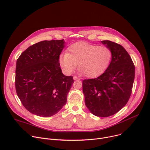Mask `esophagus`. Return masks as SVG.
I'll return each instance as SVG.
<instances>
[{
	"label": "esophagus",
	"instance_id": "esophagus-1",
	"mask_svg": "<svg viewBox=\"0 0 150 150\" xmlns=\"http://www.w3.org/2000/svg\"><path fill=\"white\" fill-rule=\"evenodd\" d=\"M73 78H74V80H80V79H81L80 78H78V77H77V76H74L73 77Z\"/></svg>",
	"mask_w": 150,
	"mask_h": 150
}]
</instances>
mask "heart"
Here are the masks:
<instances>
[{
  "label": "heart",
  "mask_w": 150,
  "mask_h": 150,
  "mask_svg": "<svg viewBox=\"0 0 150 150\" xmlns=\"http://www.w3.org/2000/svg\"><path fill=\"white\" fill-rule=\"evenodd\" d=\"M112 56V51L108 47L78 42L70 46L67 53L60 54L59 63L67 74H72L78 64L80 73L93 78L106 71Z\"/></svg>",
  "instance_id": "obj_1"
}]
</instances>
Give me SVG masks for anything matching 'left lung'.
I'll use <instances>...</instances> for the list:
<instances>
[{
  "label": "left lung",
  "instance_id": "left-lung-1",
  "mask_svg": "<svg viewBox=\"0 0 150 150\" xmlns=\"http://www.w3.org/2000/svg\"><path fill=\"white\" fill-rule=\"evenodd\" d=\"M101 42L111 49V62L99 77L84 79L83 91L88 110L96 116L107 117L127 103L134 78V66L123 47L108 40Z\"/></svg>",
  "mask_w": 150,
  "mask_h": 150
}]
</instances>
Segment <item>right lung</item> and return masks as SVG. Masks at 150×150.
Instances as JSON below:
<instances>
[{
	"instance_id": "right-lung-1",
	"label": "right lung",
	"mask_w": 150,
	"mask_h": 150,
	"mask_svg": "<svg viewBox=\"0 0 150 150\" xmlns=\"http://www.w3.org/2000/svg\"><path fill=\"white\" fill-rule=\"evenodd\" d=\"M64 40H43L27 48L17 60L16 88L27 110L48 117L57 114L67 101L74 81L60 67Z\"/></svg>"
}]
</instances>
